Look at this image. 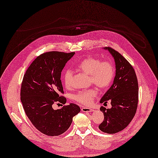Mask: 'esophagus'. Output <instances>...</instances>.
<instances>
[{
    "instance_id": "1",
    "label": "esophagus",
    "mask_w": 158,
    "mask_h": 158,
    "mask_svg": "<svg viewBox=\"0 0 158 158\" xmlns=\"http://www.w3.org/2000/svg\"><path fill=\"white\" fill-rule=\"evenodd\" d=\"M81 111L82 112H93L94 109H91V108H88V107H82L81 108Z\"/></svg>"
}]
</instances>
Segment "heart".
Wrapping results in <instances>:
<instances>
[{
    "label": "heart",
    "mask_w": 158,
    "mask_h": 158,
    "mask_svg": "<svg viewBox=\"0 0 158 158\" xmlns=\"http://www.w3.org/2000/svg\"><path fill=\"white\" fill-rule=\"evenodd\" d=\"M77 68L81 72L89 75L90 81L93 84L101 89L107 88L113 80L115 69L110 62H101L100 60L89 56L84 58L77 65ZM73 71L67 69L63 75V81L66 87L71 86ZM97 92L94 89L80 91L74 96L77 102L84 104H91Z\"/></svg>",
    "instance_id": "heart-1"
}]
</instances>
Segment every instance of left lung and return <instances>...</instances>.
Segmentation results:
<instances>
[{"label":"left lung","instance_id":"8db88e82","mask_svg":"<svg viewBox=\"0 0 158 158\" xmlns=\"http://www.w3.org/2000/svg\"><path fill=\"white\" fill-rule=\"evenodd\" d=\"M115 62L116 75L113 84L104 94L100 103L110 101L112 107L100 108L104 115L99 129L107 134L123 130L136 114L138 103V84L132 66L120 53L110 48H105Z\"/></svg>","mask_w":158,"mask_h":158}]
</instances>
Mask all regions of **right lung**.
I'll list each match as a JSON object with an SVG mask.
<instances>
[{
  "label": "right lung",
  "instance_id": "right-lung-1",
  "mask_svg": "<svg viewBox=\"0 0 158 158\" xmlns=\"http://www.w3.org/2000/svg\"><path fill=\"white\" fill-rule=\"evenodd\" d=\"M74 52L51 51L36 57L28 67L21 85L20 100L26 114L32 124L42 133L50 136H59L69 128L73 118L79 113L77 105L55 110V102L62 104L66 98L60 80L65 64Z\"/></svg>",
  "mask_w": 158,
  "mask_h": 158
}]
</instances>
